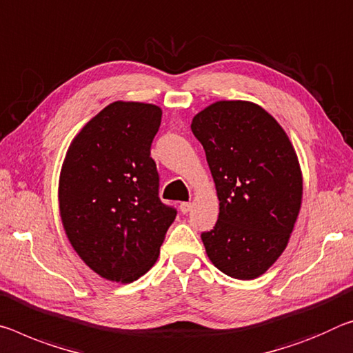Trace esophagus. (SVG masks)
<instances>
[{
    "label": "esophagus",
    "instance_id": "34e87169",
    "mask_svg": "<svg viewBox=\"0 0 353 353\" xmlns=\"http://www.w3.org/2000/svg\"><path fill=\"white\" fill-rule=\"evenodd\" d=\"M190 209H192V203H181V212H182V214H188Z\"/></svg>",
    "mask_w": 353,
    "mask_h": 353
}]
</instances>
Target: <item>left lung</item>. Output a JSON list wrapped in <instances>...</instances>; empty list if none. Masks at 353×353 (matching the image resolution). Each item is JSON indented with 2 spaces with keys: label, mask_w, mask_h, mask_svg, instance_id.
Segmentation results:
<instances>
[{
  "label": "left lung",
  "mask_w": 353,
  "mask_h": 353,
  "mask_svg": "<svg viewBox=\"0 0 353 353\" xmlns=\"http://www.w3.org/2000/svg\"><path fill=\"white\" fill-rule=\"evenodd\" d=\"M215 182L220 214L201 239L212 264L254 279L286 250L299 218L303 174L297 152L272 114L248 100H218L193 117Z\"/></svg>",
  "instance_id": "obj_1"
}]
</instances>
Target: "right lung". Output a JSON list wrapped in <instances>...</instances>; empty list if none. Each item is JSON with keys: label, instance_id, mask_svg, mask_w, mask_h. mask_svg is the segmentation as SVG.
I'll use <instances>...</instances> for the list:
<instances>
[{"label": "right lung", "instance_id": "right-lung-1", "mask_svg": "<svg viewBox=\"0 0 353 353\" xmlns=\"http://www.w3.org/2000/svg\"><path fill=\"white\" fill-rule=\"evenodd\" d=\"M154 103L116 100L72 139L59 172V214L72 248L108 281L132 283L159 259L176 210L159 199L150 144Z\"/></svg>", "mask_w": 353, "mask_h": 353}]
</instances>
